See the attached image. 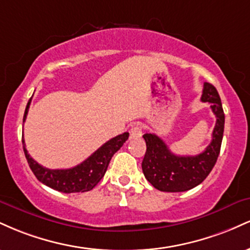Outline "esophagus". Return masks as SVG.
Segmentation results:
<instances>
[{
  "label": "esophagus",
  "mask_w": 250,
  "mask_h": 250,
  "mask_svg": "<svg viewBox=\"0 0 250 250\" xmlns=\"http://www.w3.org/2000/svg\"><path fill=\"white\" fill-rule=\"evenodd\" d=\"M130 139L131 140H137L142 136V127L139 123H135L134 125H131L130 128Z\"/></svg>",
  "instance_id": "obj_1"
}]
</instances>
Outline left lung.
<instances>
[{
	"instance_id": "1",
	"label": "left lung",
	"mask_w": 250,
	"mask_h": 250,
	"mask_svg": "<svg viewBox=\"0 0 250 250\" xmlns=\"http://www.w3.org/2000/svg\"><path fill=\"white\" fill-rule=\"evenodd\" d=\"M201 100L210 103L216 116L213 139L203 153L195 156H179L171 153L157 135H143L147 150L142 161V170L146 179L159 190L177 193L193 189L203 182L216 163L225 129V113L219 93L210 83L203 84Z\"/></svg>"
}]
</instances>
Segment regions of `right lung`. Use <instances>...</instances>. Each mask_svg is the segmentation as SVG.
I'll list each match as a JSON object with an SVG mask.
<instances>
[{
  "mask_svg": "<svg viewBox=\"0 0 250 250\" xmlns=\"http://www.w3.org/2000/svg\"><path fill=\"white\" fill-rule=\"evenodd\" d=\"M31 99L28 102L24 110L23 122L27 119L28 110H29ZM129 133H123L121 135L113 137L105 142L102 147H100L95 153H93L87 160L77 165L76 167L69 169H48L39 165L33 157L28 154L25 149L24 140L23 150L28 165L33 171L36 179L43 185L61 191V193H84L91 190L97 183L104 176L113 155L122 147L123 143L128 140Z\"/></svg>",
  "mask_w": 250,
  "mask_h": 250,
  "instance_id": "add662e5",
  "label": "right lung"
}]
</instances>
